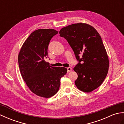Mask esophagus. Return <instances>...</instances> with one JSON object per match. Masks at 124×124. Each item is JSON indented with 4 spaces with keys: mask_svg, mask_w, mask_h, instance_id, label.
<instances>
[{
    "mask_svg": "<svg viewBox=\"0 0 124 124\" xmlns=\"http://www.w3.org/2000/svg\"><path fill=\"white\" fill-rule=\"evenodd\" d=\"M72 68H71V67H69V68H67V71H68V72H71L72 71Z\"/></svg>",
    "mask_w": 124,
    "mask_h": 124,
    "instance_id": "obj_1",
    "label": "esophagus"
}]
</instances>
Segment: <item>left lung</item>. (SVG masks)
I'll return each instance as SVG.
<instances>
[{"mask_svg": "<svg viewBox=\"0 0 124 124\" xmlns=\"http://www.w3.org/2000/svg\"><path fill=\"white\" fill-rule=\"evenodd\" d=\"M59 34L67 40L78 61L73 69L78 75L77 87L87 93L99 87L107 75L109 63L98 32L91 25L80 23L62 28Z\"/></svg>", "mask_w": 124, "mask_h": 124, "instance_id": "obj_1", "label": "left lung"}]
</instances>
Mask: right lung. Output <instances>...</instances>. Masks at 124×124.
<instances>
[{
    "label": "right lung",
    "instance_id": "add662e5",
    "mask_svg": "<svg viewBox=\"0 0 124 124\" xmlns=\"http://www.w3.org/2000/svg\"><path fill=\"white\" fill-rule=\"evenodd\" d=\"M57 33L52 29L33 31L18 54V65L23 80L33 93L45 98L57 93L61 78L67 72V68L49 66L45 61L49 42Z\"/></svg>",
    "mask_w": 124,
    "mask_h": 124
}]
</instances>
